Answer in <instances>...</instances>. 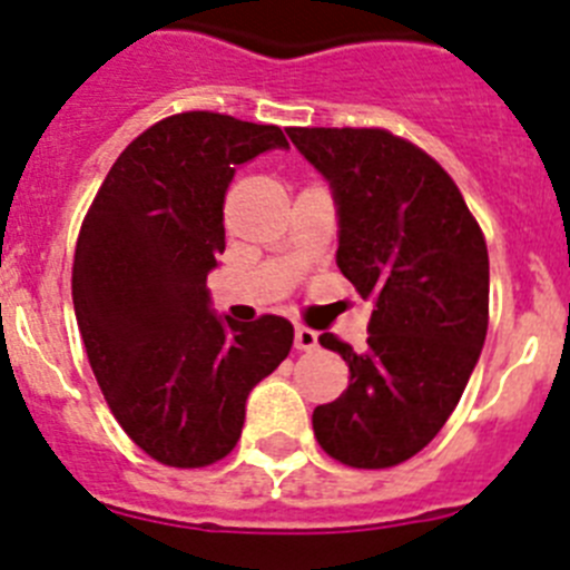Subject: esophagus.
Segmentation results:
<instances>
[{
	"label": "esophagus",
	"mask_w": 570,
	"mask_h": 570,
	"mask_svg": "<svg viewBox=\"0 0 570 570\" xmlns=\"http://www.w3.org/2000/svg\"><path fill=\"white\" fill-rule=\"evenodd\" d=\"M316 345H320V334L311 328H305V325H296V331H294L296 351H314Z\"/></svg>",
	"instance_id": "obj_1"
}]
</instances>
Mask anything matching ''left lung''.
Listing matches in <instances>:
<instances>
[{"label": "left lung", "instance_id": "left-lung-1", "mask_svg": "<svg viewBox=\"0 0 570 570\" xmlns=\"http://www.w3.org/2000/svg\"><path fill=\"white\" fill-rule=\"evenodd\" d=\"M340 208L336 265L374 299L367 347L334 334L342 396L314 411L322 451L351 468H394L440 434L488 334V245L434 156L385 128H291Z\"/></svg>", "mask_w": 570, "mask_h": 570}]
</instances>
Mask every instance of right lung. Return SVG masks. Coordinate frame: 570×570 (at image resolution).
Returning a JSON list of instances; mask_svg holds the SVG:
<instances>
[{
    "mask_svg": "<svg viewBox=\"0 0 570 570\" xmlns=\"http://www.w3.org/2000/svg\"><path fill=\"white\" fill-rule=\"evenodd\" d=\"M271 148H288L276 125L174 114L119 154L82 219L70 285L88 362L116 422L163 465L228 456L250 387L294 345L285 316L223 322L208 296L225 190Z\"/></svg>",
    "mask_w": 570,
    "mask_h": 570,
    "instance_id": "right-lung-1",
    "label": "right lung"
}]
</instances>
